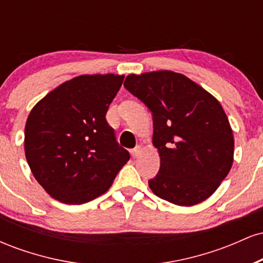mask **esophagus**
<instances>
[{"instance_id":"34e87169","label":"esophagus","mask_w":263,"mask_h":263,"mask_svg":"<svg viewBox=\"0 0 263 263\" xmlns=\"http://www.w3.org/2000/svg\"><path fill=\"white\" fill-rule=\"evenodd\" d=\"M141 151H142V146H140V144H138V146H136L135 148L131 151V156L134 157V158H137V157L140 156Z\"/></svg>"}]
</instances>
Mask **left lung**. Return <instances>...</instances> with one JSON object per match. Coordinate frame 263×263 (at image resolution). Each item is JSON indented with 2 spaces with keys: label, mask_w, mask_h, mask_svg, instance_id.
Listing matches in <instances>:
<instances>
[{
  "label": "left lung",
  "mask_w": 263,
  "mask_h": 263,
  "mask_svg": "<svg viewBox=\"0 0 263 263\" xmlns=\"http://www.w3.org/2000/svg\"><path fill=\"white\" fill-rule=\"evenodd\" d=\"M123 86L148 107L161 167L148 180L157 197L193 206L215 193L234 162V135L220 102L171 70L129 74Z\"/></svg>",
  "instance_id": "left-lung-1"
}]
</instances>
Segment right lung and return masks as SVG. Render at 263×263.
Returning a JSON list of instances; mask_svg holds the SVG:
<instances>
[{
  "label": "right lung",
  "instance_id": "1",
  "mask_svg": "<svg viewBox=\"0 0 263 263\" xmlns=\"http://www.w3.org/2000/svg\"><path fill=\"white\" fill-rule=\"evenodd\" d=\"M125 75H80L60 84L28 115L25 153L37 182L64 204L93 200L112 185L129 155L106 112Z\"/></svg>",
  "mask_w": 263,
  "mask_h": 263
}]
</instances>
